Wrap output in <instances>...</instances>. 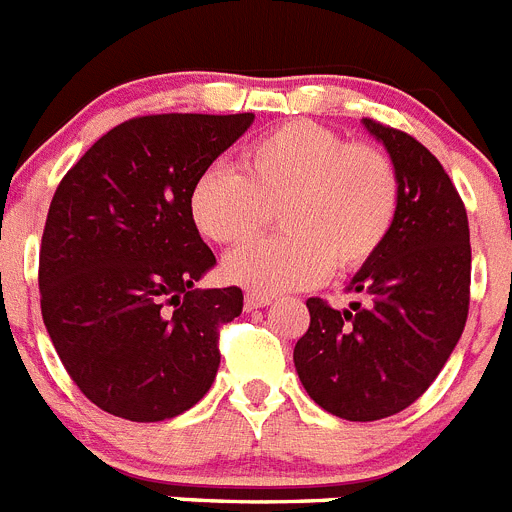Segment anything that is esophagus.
Returning a JSON list of instances; mask_svg holds the SVG:
<instances>
[{
  "mask_svg": "<svg viewBox=\"0 0 512 512\" xmlns=\"http://www.w3.org/2000/svg\"><path fill=\"white\" fill-rule=\"evenodd\" d=\"M270 303H273V296H262V293H247L245 296L247 311H257V308L270 306Z\"/></svg>",
  "mask_w": 512,
  "mask_h": 512,
  "instance_id": "esophagus-1",
  "label": "esophagus"
}]
</instances>
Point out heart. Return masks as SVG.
I'll return each mask as SVG.
<instances>
[{"label": "heart", "mask_w": 512, "mask_h": 512, "mask_svg": "<svg viewBox=\"0 0 512 512\" xmlns=\"http://www.w3.org/2000/svg\"><path fill=\"white\" fill-rule=\"evenodd\" d=\"M400 183L380 147L316 122H288L252 142L242 173L209 165L193 181V227L219 245L255 237L278 209L283 237L229 252L224 278L275 296L316 285L329 267L367 265L393 232Z\"/></svg>", "instance_id": "1"}]
</instances>
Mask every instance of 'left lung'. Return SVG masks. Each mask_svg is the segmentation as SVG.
Here are the masks:
<instances>
[{"instance_id":"obj_1","label":"left lung","mask_w":512,"mask_h":512,"mask_svg":"<svg viewBox=\"0 0 512 512\" xmlns=\"http://www.w3.org/2000/svg\"><path fill=\"white\" fill-rule=\"evenodd\" d=\"M362 124L398 173L393 232L349 283L365 306L308 298L311 326L293 349L313 403L347 421L395 416L426 393L467 324L472 273L467 209L439 160L405 132Z\"/></svg>"}]
</instances>
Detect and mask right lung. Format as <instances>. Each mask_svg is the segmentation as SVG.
<instances>
[{
    "label": "right lung",
    "instance_id": "obj_1",
    "mask_svg": "<svg viewBox=\"0 0 512 512\" xmlns=\"http://www.w3.org/2000/svg\"><path fill=\"white\" fill-rule=\"evenodd\" d=\"M255 114H153L117 124L50 201L40 308L55 352L101 411L137 423L193 408L219 370L239 288H196L216 265L188 214L193 181Z\"/></svg>",
    "mask_w": 512,
    "mask_h": 512
}]
</instances>
